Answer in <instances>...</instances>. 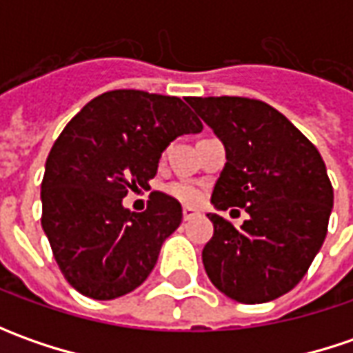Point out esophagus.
I'll use <instances>...</instances> for the list:
<instances>
[{
	"label": "esophagus",
	"mask_w": 353,
	"mask_h": 353,
	"mask_svg": "<svg viewBox=\"0 0 353 353\" xmlns=\"http://www.w3.org/2000/svg\"><path fill=\"white\" fill-rule=\"evenodd\" d=\"M200 212L196 210V208H192V206H184L183 208V218L184 220H192L194 216H198Z\"/></svg>",
	"instance_id": "esophagus-1"
}]
</instances>
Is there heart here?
<instances>
[{"mask_svg":"<svg viewBox=\"0 0 353 353\" xmlns=\"http://www.w3.org/2000/svg\"><path fill=\"white\" fill-rule=\"evenodd\" d=\"M170 196H174L176 200H181L184 204H196L202 200V190L198 188L196 184L190 183H174L167 188Z\"/></svg>","mask_w":353,"mask_h":353,"instance_id":"obj_1","label":"heart"}]
</instances>
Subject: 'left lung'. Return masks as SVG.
<instances>
[{
  "mask_svg": "<svg viewBox=\"0 0 353 353\" xmlns=\"http://www.w3.org/2000/svg\"><path fill=\"white\" fill-rule=\"evenodd\" d=\"M186 102L224 143L214 208L250 214L239 228L208 214L214 236L202 250L206 275L237 303L275 301L299 285L324 243L334 206L326 165L269 103L237 96Z\"/></svg>",
  "mask_w": 353,
  "mask_h": 353,
  "instance_id": "left-lung-1",
  "label": "left lung"
}]
</instances>
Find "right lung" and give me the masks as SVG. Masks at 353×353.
I'll return each instance as SVG.
<instances>
[{"label": "right lung", "mask_w": 353, "mask_h": 353, "mask_svg": "<svg viewBox=\"0 0 353 353\" xmlns=\"http://www.w3.org/2000/svg\"><path fill=\"white\" fill-rule=\"evenodd\" d=\"M200 131L181 98L141 90L105 92L62 129L45 165L41 224L76 291L112 301L149 277L161 245L183 222V208L153 192L137 214L123 198L149 186L170 141Z\"/></svg>", "instance_id": "1"}]
</instances>
